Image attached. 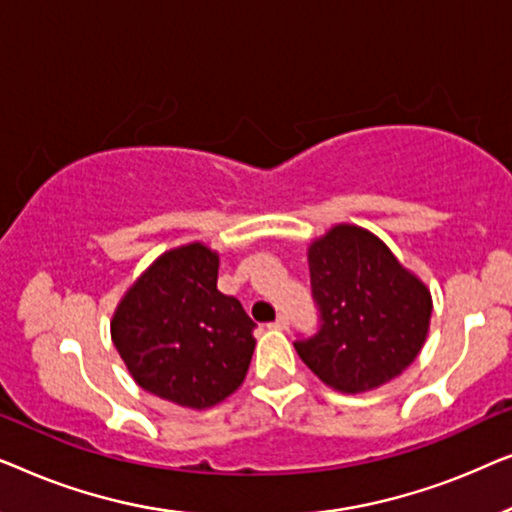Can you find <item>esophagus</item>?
Segmentation results:
<instances>
[{
    "label": "esophagus",
    "instance_id": "34e87169",
    "mask_svg": "<svg viewBox=\"0 0 512 512\" xmlns=\"http://www.w3.org/2000/svg\"><path fill=\"white\" fill-rule=\"evenodd\" d=\"M272 326L279 328V331H286V328H289V317H286V314H279V317L272 321Z\"/></svg>",
    "mask_w": 512,
    "mask_h": 512
}]
</instances>
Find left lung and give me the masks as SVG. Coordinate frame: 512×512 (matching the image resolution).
<instances>
[{
  "label": "left lung",
  "mask_w": 512,
  "mask_h": 512,
  "mask_svg": "<svg viewBox=\"0 0 512 512\" xmlns=\"http://www.w3.org/2000/svg\"><path fill=\"white\" fill-rule=\"evenodd\" d=\"M319 331L293 342L307 368L342 394L401 375L422 349L431 293L368 230L340 223L307 251Z\"/></svg>",
  "instance_id": "8db88e82"
}]
</instances>
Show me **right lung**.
Wrapping results in <instances>:
<instances>
[{
  "label": "right lung",
  "mask_w": 512,
  "mask_h": 512,
  "mask_svg": "<svg viewBox=\"0 0 512 512\" xmlns=\"http://www.w3.org/2000/svg\"><path fill=\"white\" fill-rule=\"evenodd\" d=\"M219 254L193 242L170 249L130 286L111 340L144 391L205 410L244 382L256 324L216 289Z\"/></svg>",
  "instance_id": "1"
}]
</instances>
